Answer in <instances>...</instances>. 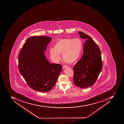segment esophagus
I'll use <instances>...</instances> for the list:
<instances>
[{
    "label": "esophagus",
    "mask_w": 124,
    "mask_h": 124,
    "mask_svg": "<svg viewBox=\"0 0 124 124\" xmlns=\"http://www.w3.org/2000/svg\"><path fill=\"white\" fill-rule=\"evenodd\" d=\"M68 67V66H66V65H63V66H62V68L63 69L65 68H66Z\"/></svg>",
    "instance_id": "esophagus-1"
}]
</instances>
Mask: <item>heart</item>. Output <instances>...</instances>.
<instances>
[{
    "label": "heart",
    "mask_w": 124,
    "mask_h": 124,
    "mask_svg": "<svg viewBox=\"0 0 124 124\" xmlns=\"http://www.w3.org/2000/svg\"><path fill=\"white\" fill-rule=\"evenodd\" d=\"M83 48V42L80 38L61 39L54 44V48H50V55L53 62H56L62 54L64 61L72 64L79 58Z\"/></svg>",
    "instance_id": "heart-1"
}]
</instances>
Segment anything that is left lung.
<instances>
[{
	"mask_svg": "<svg viewBox=\"0 0 124 124\" xmlns=\"http://www.w3.org/2000/svg\"><path fill=\"white\" fill-rule=\"evenodd\" d=\"M81 38L86 40L84 45V54L74 66L73 82L77 87L92 86L98 78L102 67L101 52L91 38L82 32L78 31Z\"/></svg>",
	"mask_w": 124,
	"mask_h": 124,
	"instance_id": "left-lung-1",
	"label": "left lung"
}]
</instances>
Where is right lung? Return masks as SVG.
Wrapping results in <instances>:
<instances>
[{"instance_id": "obj_1", "label": "right lung", "mask_w": 124, "mask_h": 124, "mask_svg": "<svg viewBox=\"0 0 124 124\" xmlns=\"http://www.w3.org/2000/svg\"><path fill=\"white\" fill-rule=\"evenodd\" d=\"M51 40L45 36L30 37L20 52V73L34 90L42 92L51 90L62 70L61 64H51L45 56L44 51Z\"/></svg>"}]
</instances>
